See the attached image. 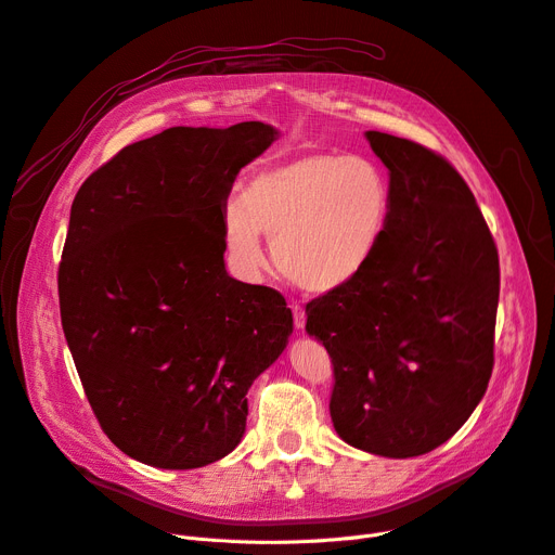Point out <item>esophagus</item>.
I'll list each match as a JSON object with an SVG mask.
<instances>
[{
  "label": "esophagus",
  "instance_id": "34e87169",
  "mask_svg": "<svg viewBox=\"0 0 555 555\" xmlns=\"http://www.w3.org/2000/svg\"><path fill=\"white\" fill-rule=\"evenodd\" d=\"M293 320H295V328L302 331L305 324H307V311L302 307H293Z\"/></svg>",
  "mask_w": 555,
  "mask_h": 555
}]
</instances>
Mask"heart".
<instances>
[{
	"mask_svg": "<svg viewBox=\"0 0 555 555\" xmlns=\"http://www.w3.org/2000/svg\"><path fill=\"white\" fill-rule=\"evenodd\" d=\"M389 212L391 186L373 159L305 151L255 170L242 197L224 206L222 242L233 269L255 275L269 235L278 273L295 288L324 295L369 267Z\"/></svg>",
	"mask_w": 555,
	"mask_h": 555,
	"instance_id": "obj_1",
	"label": "heart"
}]
</instances>
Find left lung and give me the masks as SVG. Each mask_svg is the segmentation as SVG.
<instances>
[{
	"label": "left lung",
	"instance_id": "obj_1",
	"mask_svg": "<svg viewBox=\"0 0 555 555\" xmlns=\"http://www.w3.org/2000/svg\"><path fill=\"white\" fill-rule=\"evenodd\" d=\"M389 168V224L369 267L307 305L331 356V420L347 444L413 457L444 444L493 371L498 250L474 193L434 151L366 131Z\"/></svg>",
	"mask_w": 555,
	"mask_h": 555
}]
</instances>
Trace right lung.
<instances>
[{
  "label": "right lung",
  "instance_id": "1",
  "mask_svg": "<svg viewBox=\"0 0 555 555\" xmlns=\"http://www.w3.org/2000/svg\"><path fill=\"white\" fill-rule=\"evenodd\" d=\"M280 131L173 126L121 149L81 184L57 275L66 343L111 442L157 468L229 455L246 393L286 349L284 297L227 273L233 182Z\"/></svg>",
  "mask_w": 555,
  "mask_h": 555
}]
</instances>
